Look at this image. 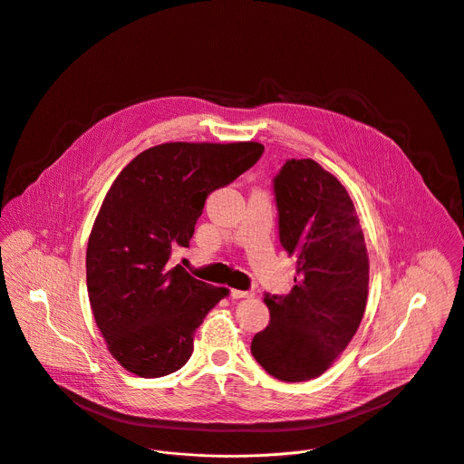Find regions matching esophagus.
Segmentation results:
<instances>
[{
    "label": "esophagus",
    "mask_w": 464,
    "mask_h": 464,
    "mask_svg": "<svg viewBox=\"0 0 464 464\" xmlns=\"http://www.w3.org/2000/svg\"><path fill=\"white\" fill-rule=\"evenodd\" d=\"M231 296L233 298H251L255 296L253 291H242V289H231Z\"/></svg>",
    "instance_id": "1"
}]
</instances>
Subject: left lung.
Instances as JSON below:
<instances>
[{"label": "left lung", "instance_id": "1", "mask_svg": "<svg viewBox=\"0 0 464 464\" xmlns=\"http://www.w3.org/2000/svg\"><path fill=\"white\" fill-rule=\"evenodd\" d=\"M280 246L296 256L287 295H264L271 321L251 341L256 362L275 379L323 375L362 321L370 262L355 206L315 160H287L273 180Z\"/></svg>", "mask_w": 464, "mask_h": 464}]
</instances>
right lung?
I'll return each instance as SVG.
<instances>
[{
    "label": "right lung",
    "instance_id": "add662e5",
    "mask_svg": "<svg viewBox=\"0 0 464 464\" xmlns=\"http://www.w3.org/2000/svg\"><path fill=\"white\" fill-rule=\"evenodd\" d=\"M256 141L154 145L107 191L87 244V291L111 355L154 379L180 370L209 310L227 295L171 266L189 247L206 198L256 164Z\"/></svg>",
    "mask_w": 464,
    "mask_h": 464
}]
</instances>
